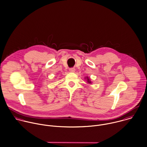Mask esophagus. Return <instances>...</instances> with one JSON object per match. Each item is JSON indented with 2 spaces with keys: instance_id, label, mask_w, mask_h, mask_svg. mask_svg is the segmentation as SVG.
Wrapping results in <instances>:
<instances>
[{
  "instance_id": "34e87169",
  "label": "esophagus",
  "mask_w": 147,
  "mask_h": 147,
  "mask_svg": "<svg viewBox=\"0 0 147 147\" xmlns=\"http://www.w3.org/2000/svg\"><path fill=\"white\" fill-rule=\"evenodd\" d=\"M69 71L71 72H75V68H69Z\"/></svg>"
}]
</instances>
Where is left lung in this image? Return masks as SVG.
Returning a JSON list of instances; mask_svg holds the SVG:
<instances>
[{
	"mask_svg": "<svg viewBox=\"0 0 147 147\" xmlns=\"http://www.w3.org/2000/svg\"><path fill=\"white\" fill-rule=\"evenodd\" d=\"M86 78H87V82H88V83H91V82L90 81V79L88 78V77H86Z\"/></svg>",
	"mask_w": 147,
	"mask_h": 147,
	"instance_id": "8db88e82",
	"label": "left lung"
}]
</instances>
